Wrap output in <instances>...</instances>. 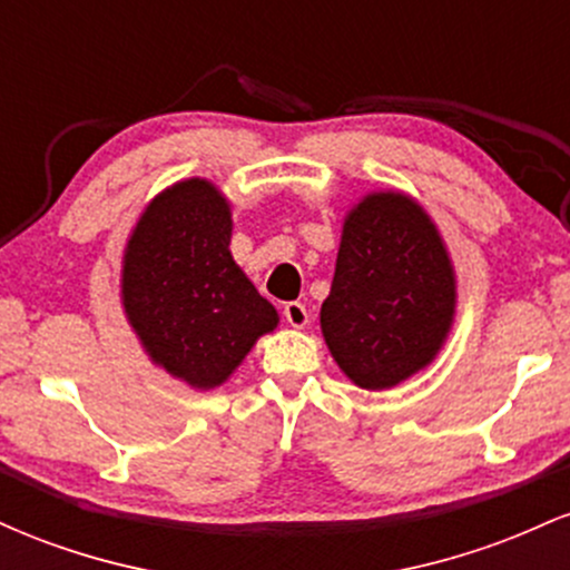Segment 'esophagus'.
Here are the masks:
<instances>
[{
	"instance_id": "34e87169",
	"label": "esophagus",
	"mask_w": 570,
	"mask_h": 570,
	"mask_svg": "<svg viewBox=\"0 0 570 570\" xmlns=\"http://www.w3.org/2000/svg\"><path fill=\"white\" fill-rule=\"evenodd\" d=\"M284 318L286 324L294 326V330H303V326L307 324V311L303 303H286L284 305Z\"/></svg>"
}]
</instances>
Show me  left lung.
Masks as SVG:
<instances>
[{
	"instance_id": "left-lung-1",
	"label": "left lung",
	"mask_w": 570,
	"mask_h": 570,
	"mask_svg": "<svg viewBox=\"0 0 570 570\" xmlns=\"http://www.w3.org/2000/svg\"><path fill=\"white\" fill-rule=\"evenodd\" d=\"M455 318V271L410 195L370 193L345 214L322 332L358 389L383 391L429 367Z\"/></svg>"
}]
</instances>
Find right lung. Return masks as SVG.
Instances as JSON below:
<instances>
[{"label": "right lung", "mask_w": 570, "mask_h": 570, "mask_svg": "<svg viewBox=\"0 0 570 570\" xmlns=\"http://www.w3.org/2000/svg\"><path fill=\"white\" fill-rule=\"evenodd\" d=\"M230 203L206 179L176 181L144 208L122 254L120 297L141 348L193 389H217L278 313L230 254Z\"/></svg>", "instance_id": "right-lung-1"}]
</instances>
